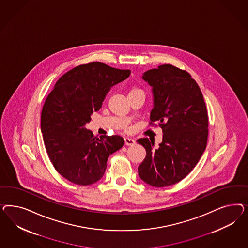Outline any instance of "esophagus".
<instances>
[{"instance_id":"34e87169","label":"esophagus","mask_w":248,"mask_h":248,"mask_svg":"<svg viewBox=\"0 0 248 248\" xmlns=\"http://www.w3.org/2000/svg\"><path fill=\"white\" fill-rule=\"evenodd\" d=\"M124 143L126 145H134L135 143V141L133 138L126 136V137H124Z\"/></svg>"}]
</instances>
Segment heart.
I'll list each match as a JSON object with an SVG mask.
<instances>
[{"label": "heart", "mask_w": 248, "mask_h": 248, "mask_svg": "<svg viewBox=\"0 0 248 248\" xmlns=\"http://www.w3.org/2000/svg\"><path fill=\"white\" fill-rule=\"evenodd\" d=\"M143 93V90H141L140 88L138 87H133L131 88V90L129 92V94H132V93Z\"/></svg>", "instance_id": "b5f03b06"}]
</instances>
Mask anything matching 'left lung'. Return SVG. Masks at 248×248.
Listing matches in <instances>:
<instances>
[{
    "mask_svg": "<svg viewBox=\"0 0 248 248\" xmlns=\"http://www.w3.org/2000/svg\"><path fill=\"white\" fill-rule=\"evenodd\" d=\"M143 79L153 88L150 124L156 122L164 135L159 146L148 138L137 140L146 150L138 174L152 186L165 187L183 180L200 160L208 114L202 92L186 71L163 64L145 72Z\"/></svg>",
    "mask_w": 248,
    "mask_h": 248,
    "instance_id": "8db88e82",
    "label": "left lung"
}]
</instances>
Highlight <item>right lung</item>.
Returning a JSON list of instances; mask_svg holds the SVG:
<instances>
[{
	"mask_svg": "<svg viewBox=\"0 0 248 248\" xmlns=\"http://www.w3.org/2000/svg\"><path fill=\"white\" fill-rule=\"evenodd\" d=\"M130 70L93 62L70 70L56 82L41 115L44 142L55 170L79 186L100 180L108 157L124 145L119 135L94 136L85 124L102 107L107 93Z\"/></svg>",
	"mask_w": 248,
	"mask_h": 248,
	"instance_id": "obj_1",
	"label": "right lung"
}]
</instances>
